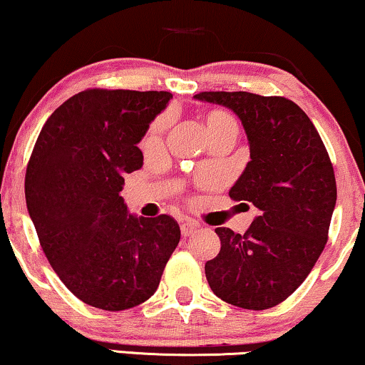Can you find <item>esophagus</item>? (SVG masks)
I'll return each instance as SVG.
<instances>
[{"instance_id":"esophagus-1","label":"esophagus","mask_w":365,"mask_h":365,"mask_svg":"<svg viewBox=\"0 0 365 365\" xmlns=\"http://www.w3.org/2000/svg\"><path fill=\"white\" fill-rule=\"evenodd\" d=\"M180 230H182L183 237L192 236V234H195L198 230V224L193 222V220H185V222H182V225H180Z\"/></svg>"}]
</instances>
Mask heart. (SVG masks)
Returning <instances> with one entry per match:
<instances>
[{"mask_svg": "<svg viewBox=\"0 0 365 365\" xmlns=\"http://www.w3.org/2000/svg\"><path fill=\"white\" fill-rule=\"evenodd\" d=\"M227 124H234L232 118L227 116L225 113H219V110H214V113H210L209 116L205 118V126H207V133H212L215 131V129L222 128V126H227ZM156 128H153V131H151V135L148 136V140L146 143H153L156 140Z\"/></svg>", "mask_w": 365, "mask_h": 365, "instance_id": "b5f03b06", "label": "heart"}]
</instances>
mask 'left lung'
<instances>
[{"mask_svg":"<svg viewBox=\"0 0 365 365\" xmlns=\"http://www.w3.org/2000/svg\"><path fill=\"white\" fill-rule=\"evenodd\" d=\"M193 99L239 118L251 160L229 195L259 209L244 234L215 229L220 251L205 262L207 281L234 307H276L305 281L327 244L336 202L329 153L293 101L242 91L200 92Z\"/></svg>","mask_w":365,"mask_h":365,"instance_id":"8db88e82","label":"left lung"}]
</instances>
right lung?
<instances>
[{
	"mask_svg": "<svg viewBox=\"0 0 365 365\" xmlns=\"http://www.w3.org/2000/svg\"><path fill=\"white\" fill-rule=\"evenodd\" d=\"M173 96L165 91L87 89L41 128L25 197L41 249L58 278L87 305H141L158 288L178 246L170 215L129 214L124 173L143 167L138 143Z\"/></svg>",
	"mask_w": 365,
	"mask_h": 365,
	"instance_id": "obj_1",
	"label": "right lung"
}]
</instances>
